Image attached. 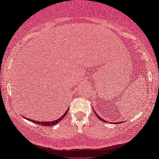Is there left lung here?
<instances>
[{
	"label": "left lung",
	"instance_id": "8db88e82",
	"mask_svg": "<svg viewBox=\"0 0 159 159\" xmlns=\"http://www.w3.org/2000/svg\"><path fill=\"white\" fill-rule=\"evenodd\" d=\"M95 112V115H96V116H97V117H98V118H99V119H100V120H101V121H103V122H105V120H103V119H102V118H100V117H99V116H98V115L96 114V112Z\"/></svg>",
	"mask_w": 159,
	"mask_h": 159
}]
</instances>
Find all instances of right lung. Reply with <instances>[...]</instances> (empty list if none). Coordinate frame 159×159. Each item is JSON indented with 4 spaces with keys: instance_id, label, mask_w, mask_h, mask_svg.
I'll list each match as a JSON object with an SVG mask.
<instances>
[{
    "instance_id": "1",
    "label": "right lung",
    "mask_w": 159,
    "mask_h": 159,
    "mask_svg": "<svg viewBox=\"0 0 159 159\" xmlns=\"http://www.w3.org/2000/svg\"><path fill=\"white\" fill-rule=\"evenodd\" d=\"M67 114V111L64 113L63 116H61V117L59 118V119H58L55 121H53V122H39V121H34V120H31V122H33L35 124H37V125H43V126H53V125H55L57 123H59L60 121H61L63 119H64L65 116ZM30 121V119H27Z\"/></svg>"
}]
</instances>
